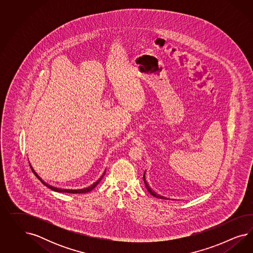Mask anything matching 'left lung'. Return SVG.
<instances>
[{
  "label": "left lung",
  "instance_id": "obj_1",
  "mask_svg": "<svg viewBox=\"0 0 253 253\" xmlns=\"http://www.w3.org/2000/svg\"><path fill=\"white\" fill-rule=\"evenodd\" d=\"M143 180H144V183H145V185H146V188L147 189V191L149 192L153 197H155V198H159V199H169L168 198H165V197H163V196H161V195H159V194H157L156 192L154 191L153 189L149 186V184H148V183L146 182V172L144 173V177H143Z\"/></svg>",
  "mask_w": 253,
  "mask_h": 253
}]
</instances>
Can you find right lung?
I'll return each instance as SVG.
<instances>
[{"mask_svg":"<svg viewBox=\"0 0 253 253\" xmlns=\"http://www.w3.org/2000/svg\"><path fill=\"white\" fill-rule=\"evenodd\" d=\"M30 165H31V163H30ZM31 169H32V171H33V173L36 175V177L38 178L39 180H40L42 184H44L45 186H47L48 188H50L51 190L55 192H59V193H70V194H83V193H87V192L92 191V189H93L97 184H99V182L102 180V178L106 174V170H107V169H106V170L104 171V173L102 174V176L100 177L99 179H98L95 183H93V184H91V185L88 186V187H85V188H83V189H64V188H57V187H54L53 185H50V184H47L41 177L39 176L38 174H37V172L34 170V169L32 168L31 165Z\"/></svg>","mask_w":253,"mask_h":253,"instance_id":"obj_1","label":"right lung"}]
</instances>
